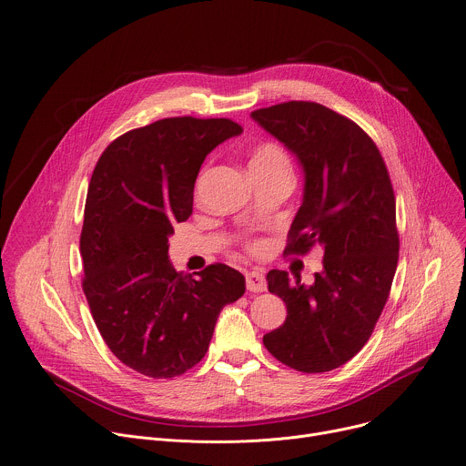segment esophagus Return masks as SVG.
<instances>
[{"label":"esophagus","instance_id":"esophagus-1","mask_svg":"<svg viewBox=\"0 0 466 466\" xmlns=\"http://www.w3.org/2000/svg\"><path fill=\"white\" fill-rule=\"evenodd\" d=\"M245 282H247L248 291H266L268 289V280H266L264 273H260V271H248L245 275Z\"/></svg>","mask_w":466,"mask_h":466}]
</instances>
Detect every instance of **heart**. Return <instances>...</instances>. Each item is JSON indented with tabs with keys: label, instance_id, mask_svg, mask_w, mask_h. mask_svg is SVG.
<instances>
[{
	"label": "heart",
	"instance_id": "1",
	"mask_svg": "<svg viewBox=\"0 0 466 466\" xmlns=\"http://www.w3.org/2000/svg\"><path fill=\"white\" fill-rule=\"evenodd\" d=\"M273 168H284V171H289V159L286 152L275 143L258 145L250 156L248 173L273 171Z\"/></svg>",
	"mask_w": 466,
	"mask_h": 466
}]
</instances>
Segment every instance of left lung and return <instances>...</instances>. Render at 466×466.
<instances>
[{"mask_svg": "<svg viewBox=\"0 0 466 466\" xmlns=\"http://www.w3.org/2000/svg\"><path fill=\"white\" fill-rule=\"evenodd\" d=\"M250 116L303 168V202L286 250H323V269L310 286L299 275L268 273V288L288 316L264 336V346L298 371H330L368 342L398 268L396 198L387 165L359 124L321 104L291 100Z\"/></svg>", "mask_w": 466, "mask_h": 466, "instance_id": "1", "label": "left lung"}]
</instances>
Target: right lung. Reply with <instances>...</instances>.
<instances>
[{
  "label": "right lung",
  "mask_w": 466,
  "mask_h": 466,
  "mask_svg": "<svg viewBox=\"0 0 466 466\" xmlns=\"http://www.w3.org/2000/svg\"><path fill=\"white\" fill-rule=\"evenodd\" d=\"M241 132L228 118H163L115 139L95 167L79 239L83 291L107 348L143 375L168 379L200 362L219 312L245 293V277L225 264L193 279L168 260L202 161Z\"/></svg>",
  "instance_id": "add662e5"
}]
</instances>
